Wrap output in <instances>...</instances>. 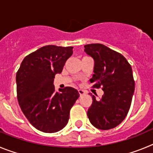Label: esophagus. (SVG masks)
<instances>
[{
    "instance_id": "1",
    "label": "esophagus",
    "mask_w": 153,
    "mask_h": 153,
    "mask_svg": "<svg viewBox=\"0 0 153 153\" xmlns=\"http://www.w3.org/2000/svg\"><path fill=\"white\" fill-rule=\"evenodd\" d=\"M78 91H79V95H80V97L85 95V94L86 93V91H84V90H79Z\"/></svg>"
}]
</instances>
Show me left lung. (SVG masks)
<instances>
[{
	"instance_id": "8db88e82",
	"label": "left lung",
	"mask_w": 153,
	"mask_h": 153,
	"mask_svg": "<svg viewBox=\"0 0 153 153\" xmlns=\"http://www.w3.org/2000/svg\"><path fill=\"white\" fill-rule=\"evenodd\" d=\"M84 48L94 60L90 83L95 88L101 86L104 92L100 99L91 95L93 102L87 116L97 129H113L123 121L130 108L135 90L132 67L121 53L103 44H87Z\"/></svg>"
}]
</instances>
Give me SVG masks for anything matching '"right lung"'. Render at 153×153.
Returning <instances> with one entry per match:
<instances>
[{"instance_id": "right-lung-1", "label": "right lung", "mask_w": 153, "mask_h": 153, "mask_svg": "<svg viewBox=\"0 0 153 153\" xmlns=\"http://www.w3.org/2000/svg\"><path fill=\"white\" fill-rule=\"evenodd\" d=\"M73 47L47 45L25 56L16 75L19 105L36 129L44 132L61 130L68 123L70 109L79 94L67 86L55 91L53 79L73 54Z\"/></svg>"}]
</instances>
